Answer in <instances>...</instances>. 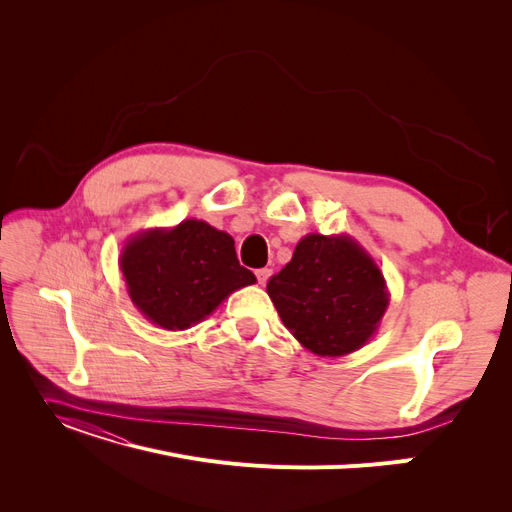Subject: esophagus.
Listing matches in <instances>:
<instances>
[{"mask_svg": "<svg viewBox=\"0 0 512 512\" xmlns=\"http://www.w3.org/2000/svg\"><path fill=\"white\" fill-rule=\"evenodd\" d=\"M255 276H257V282L263 286L267 280H270L272 270H267V267H261V270H257V272H255Z\"/></svg>", "mask_w": 512, "mask_h": 512, "instance_id": "1", "label": "esophagus"}]
</instances>
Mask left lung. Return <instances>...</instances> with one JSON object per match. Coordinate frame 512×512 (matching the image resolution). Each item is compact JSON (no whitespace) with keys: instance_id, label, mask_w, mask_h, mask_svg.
Here are the masks:
<instances>
[{"instance_id":"left-lung-1","label":"left lung","mask_w":512,"mask_h":512,"mask_svg":"<svg viewBox=\"0 0 512 512\" xmlns=\"http://www.w3.org/2000/svg\"><path fill=\"white\" fill-rule=\"evenodd\" d=\"M267 294L288 332L319 357L359 351L390 305L378 263L348 234L303 236Z\"/></svg>"}]
</instances>
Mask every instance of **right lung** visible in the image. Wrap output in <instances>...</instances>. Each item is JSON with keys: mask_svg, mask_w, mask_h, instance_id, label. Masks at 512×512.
<instances>
[{"mask_svg": "<svg viewBox=\"0 0 512 512\" xmlns=\"http://www.w3.org/2000/svg\"><path fill=\"white\" fill-rule=\"evenodd\" d=\"M118 263L132 305L172 332L193 328L234 290L257 282L238 263L234 238L195 218L130 236Z\"/></svg>", "mask_w": 512, "mask_h": 512, "instance_id": "right-lung-1", "label": "right lung"}]
</instances>
